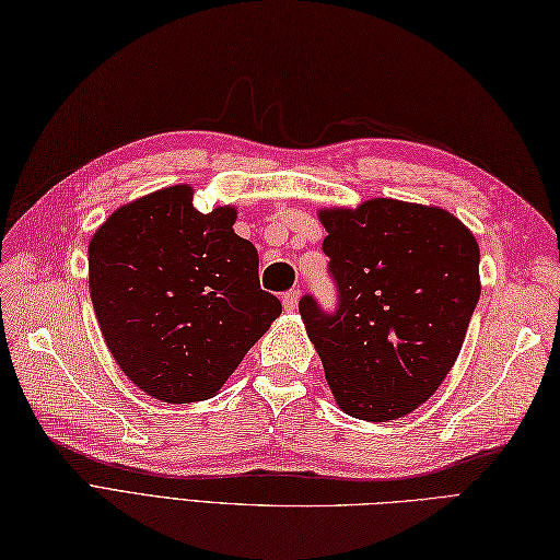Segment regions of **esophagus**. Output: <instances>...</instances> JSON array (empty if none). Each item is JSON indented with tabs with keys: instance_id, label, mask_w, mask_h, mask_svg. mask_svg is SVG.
<instances>
[{
	"instance_id": "1",
	"label": "esophagus",
	"mask_w": 560,
	"mask_h": 560,
	"mask_svg": "<svg viewBox=\"0 0 560 560\" xmlns=\"http://www.w3.org/2000/svg\"><path fill=\"white\" fill-rule=\"evenodd\" d=\"M299 299H301V292L299 290H290L284 296H282V306L287 313H292L299 308Z\"/></svg>"
}]
</instances>
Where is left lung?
<instances>
[{"label": "left lung", "instance_id": "left-lung-1", "mask_svg": "<svg viewBox=\"0 0 560 560\" xmlns=\"http://www.w3.org/2000/svg\"><path fill=\"white\" fill-rule=\"evenodd\" d=\"M339 311L313 296L301 320L346 415L390 421L443 384L480 296L474 233L441 207L374 198L317 211Z\"/></svg>", "mask_w": 560, "mask_h": 560}]
</instances>
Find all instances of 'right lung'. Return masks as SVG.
<instances>
[{"mask_svg": "<svg viewBox=\"0 0 560 560\" xmlns=\"http://www.w3.org/2000/svg\"><path fill=\"white\" fill-rule=\"evenodd\" d=\"M237 209L192 207L178 184L117 207L89 243V294L129 380L162 402L214 396L282 313L261 290Z\"/></svg>", "mask_w": 560, "mask_h": 560, "instance_id": "1", "label": "right lung"}]
</instances>
